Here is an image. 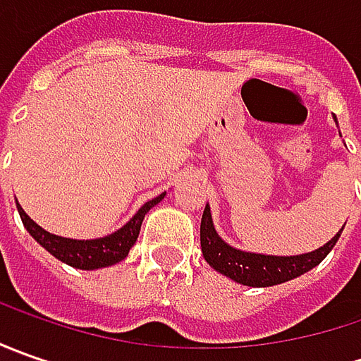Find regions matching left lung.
<instances>
[{"label": "left lung", "mask_w": 361, "mask_h": 361, "mask_svg": "<svg viewBox=\"0 0 361 361\" xmlns=\"http://www.w3.org/2000/svg\"><path fill=\"white\" fill-rule=\"evenodd\" d=\"M341 231L324 247L315 249L312 253H305V255H257V253L233 249L216 235L213 219H211V209L207 204L201 219V249L211 267H215L219 273L235 279L237 283L249 285V287H269V285L285 283L293 277L303 275L305 271L313 269L315 265H319L327 257V253L334 249V245L338 243Z\"/></svg>", "instance_id": "left-lung-1"}]
</instances>
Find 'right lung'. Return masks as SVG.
Here are the masks:
<instances>
[{
  "instance_id": "obj_1",
  "label": "right lung",
  "mask_w": 361,
  "mask_h": 361,
  "mask_svg": "<svg viewBox=\"0 0 361 361\" xmlns=\"http://www.w3.org/2000/svg\"><path fill=\"white\" fill-rule=\"evenodd\" d=\"M164 192L159 195L157 199L148 201L132 216L130 221L118 229L116 233L102 237V239H92V241H76V239H63L58 235H51L48 231H44L39 225H35L30 216L25 215V211L18 204V211H20L21 223L23 227L30 231V235L34 237L35 241L39 243L46 251H49L56 259H60L63 263L76 267V269H100V267H108V265H114L122 261L124 257L128 255L130 247L138 239V233H140V225H142V219L145 215L157 204L162 201Z\"/></svg>"
}]
</instances>
